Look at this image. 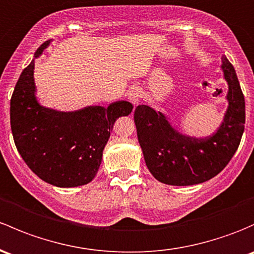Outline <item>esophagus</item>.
Here are the masks:
<instances>
[{"label": "esophagus", "mask_w": 254, "mask_h": 254, "mask_svg": "<svg viewBox=\"0 0 254 254\" xmlns=\"http://www.w3.org/2000/svg\"><path fill=\"white\" fill-rule=\"evenodd\" d=\"M127 98H129V101L132 103V105L137 106L138 103H140L141 98H142V91H141L140 87H132V89L129 91Z\"/></svg>", "instance_id": "34e87169"}]
</instances>
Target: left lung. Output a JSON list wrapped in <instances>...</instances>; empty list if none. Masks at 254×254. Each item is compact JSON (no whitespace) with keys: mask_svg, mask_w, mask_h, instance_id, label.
Here are the masks:
<instances>
[{"mask_svg":"<svg viewBox=\"0 0 254 254\" xmlns=\"http://www.w3.org/2000/svg\"><path fill=\"white\" fill-rule=\"evenodd\" d=\"M228 84V108L221 124L205 137L190 136L161 111L141 105L134 119L143 158L151 174L167 185L190 186L218 175L237 151L245 130V97L233 64L221 57Z\"/></svg>","mask_w":254,"mask_h":254,"instance_id":"1","label":"left lung"}]
</instances>
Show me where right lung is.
I'll return each instance as SVG.
<instances>
[{"label": "right lung", "mask_w": 254, "mask_h": 254, "mask_svg": "<svg viewBox=\"0 0 254 254\" xmlns=\"http://www.w3.org/2000/svg\"><path fill=\"white\" fill-rule=\"evenodd\" d=\"M51 42L45 41L21 71L10 98V127L15 147L33 173L57 188H76L97 174L114 123L129 116L132 105L117 101L107 108L87 106L71 112L42 106L34 69Z\"/></svg>", "instance_id": "right-lung-1"}]
</instances>
